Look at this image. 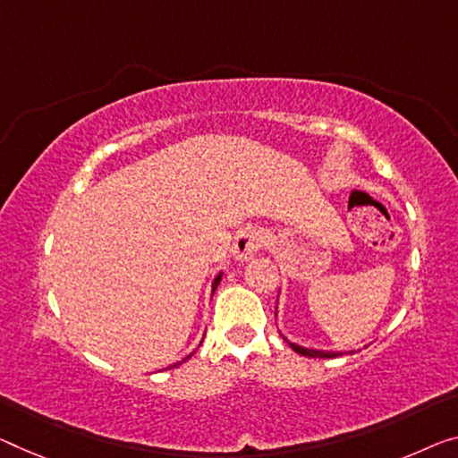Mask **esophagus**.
I'll return each instance as SVG.
<instances>
[{"mask_svg":"<svg viewBox=\"0 0 458 458\" xmlns=\"http://www.w3.org/2000/svg\"><path fill=\"white\" fill-rule=\"evenodd\" d=\"M266 237L259 229L256 227H245L239 229L233 239V245H231V253L237 262H248V259L264 248Z\"/></svg>","mask_w":458,"mask_h":458,"instance_id":"esophagus-1","label":"esophagus"}]
</instances>
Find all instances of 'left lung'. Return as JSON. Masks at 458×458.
Masks as SVG:
<instances>
[{"instance_id": "1", "label": "left lung", "mask_w": 458, "mask_h": 458, "mask_svg": "<svg viewBox=\"0 0 458 458\" xmlns=\"http://www.w3.org/2000/svg\"><path fill=\"white\" fill-rule=\"evenodd\" d=\"M294 352H299L302 356H309V358H334L337 356L335 352H321V350H309V348H301L297 344H291Z\"/></svg>"}]
</instances>
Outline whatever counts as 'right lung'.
Segmentation results:
<instances>
[{
  "label": "right lung",
  "mask_w": 458,
  "mask_h": 458,
  "mask_svg": "<svg viewBox=\"0 0 458 458\" xmlns=\"http://www.w3.org/2000/svg\"><path fill=\"white\" fill-rule=\"evenodd\" d=\"M219 283H221V276H216L215 283H213V293H215V288L219 286ZM188 358H190V356H188ZM188 358H186V360H188ZM182 362H184V360H182ZM182 362H178V364H182ZM178 364H174V367H178Z\"/></svg>",
  "instance_id": "obj_1"
}]
</instances>
